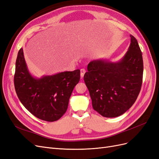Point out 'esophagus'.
Wrapping results in <instances>:
<instances>
[{"instance_id":"obj_1","label":"esophagus","mask_w":159,"mask_h":159,"mask_svg":"<svg viewBox=\"0 0 159 159\" xmlns=\"http://www.w3.org/2000/svg\"><path fill=\"white\" fill-rule=\"evenodd\" d=\"M85 73V69H81L80 70V75H81V78H83L84 74Z\"/></svg>"}]
</instances>
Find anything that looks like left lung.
Listing matches in <instances>:
<instances>
[{
	"label": "left lung",
	"instance_id": "8db88e82",
	"mask_svg": "<svg viewBox=\"0 0 159 159\" xmlns=\"http://www.w3.org/2000/svg\"><path fill=\"white\" fill-rule=\"evenodd\" d=\"M131 44L118 62L90 61L84 75L95 111L105 117L120 116L131 107L140 93L143 74L142 52L131 35Z\"/></svg>",
	"mask_w": 159,
	"mask_h": 159
}]
</instances>
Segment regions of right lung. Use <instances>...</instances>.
I'll use <instances>...</instances> for the list:
<instances>
[{
    "mask_svg": "<svg viewBox=\"0 0 159 159\" xmlns=\"http://www.w3.org/2000/svg\"><path fill=\"white\" fill-rule=\"evenodd\" d=\"M80 79V70L64 71L36 79L27 68L23 49L18 51L14 84L19 100L37 118L53 122L67 111L69 99Z\"/></svg>",
    "mask_w": 159,
    "mask_h": 159,
    "instance_id": "obj_1",
    "label": "right lung"
}]
</instances>
